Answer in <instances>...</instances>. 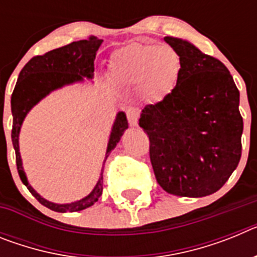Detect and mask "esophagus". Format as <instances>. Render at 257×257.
<instances>
[{"mask_svg":"<svg viewBox=\"0 0 257 257\" xmlns=\"http://www.w3.org/2000/svg\"><path fill=\"white\" fill-rule=\"evenodd\" d=\"M126 115L127 121H128L130 126H136L140 117V109L135 105L128 106V108L126 109Z\"/></svg>","mask_w":257,"mask_h":257,"instance_id":"obj_1","label":"esophagus"}]
</instances>
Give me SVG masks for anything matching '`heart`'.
<instances>
[{
    "label": "heart",
    "mask_w": 257,
    "mask_h": 257,
    "mask_svg": "<svg viewBox=\"0 0 257 257\" xmlns=\"http://www.w3.org/2000/svg\"><path fill=\"white\" fill-rule=\"evenodd\" d=\"M113 73L118 79L139 83L154 97L171 91L181 70L179 52L169 45L131 44L113 55Z\"/></svg>",
    "instance_id": "1"
}]
</instances>
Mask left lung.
I'll return each instance as SVG.
<instances>
[{
  "mask_svg": "<svg viewBox=\"0 0 257 257\" xmlns=\"http://www.w3.org/2000/svg\"><path fill=\"white\" fill-rule=\"evenodd\" d=\"M165 41L180 55V74L170 94L144 106L139 124L161 187L174 196H210L240 160L239 91L219 59L181 38Z\"/></svg>",
  "mask_w": 257,
  "mask_h": 257,
  "instance_id": "1",
  "label": "left lung"
}]
</instances>
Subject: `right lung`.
I'll list each match as a JSON object with an SVG mask.
<instances>
[{"label": "right lung", "mask_w": 257, "mask_h": 257, "mask_svg": "<svg viewBox=\"0 0 257 257\" xmlns=\"http://www.w3.org/2000/svg\"><path fill=\"white\" fill-rule=\"evenodd\" d=\"M103 40L96 37H90L88 40H81L72 42L59 49L51 50L44 55H37L24 65L19 73V78L11 95V113H13V130H11V140H13L15 157H17V167L23 184L28 188L41 205L56 212H74L90 207L99 199L103 193V174L97 180L92 192L85 198L77 202L58 205L46 201L29 185L27 180L26 172L23 170L22 158L19 152V133L23 121L28 112L41 99H44L50 92L60 88L65 85L83 81V77L92 78L94 76V60L96 51L100 47ZM128 127L126 114L119 112L115 117L112 133L108 142V148L105 153V163L109 153L115 148L124 130ZM104 167V166H103Z\"/></svg>", "instance_id": "obj_1"}]
</instances>
